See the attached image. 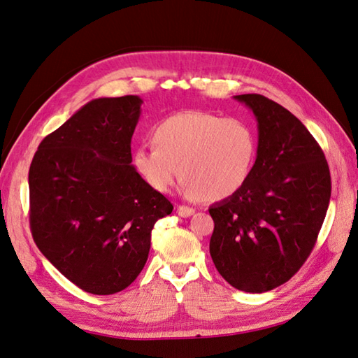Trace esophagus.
<instances>
[{"instance_id": "1", "label": "esophagus", "mask_w": 358, "mask_h": 358, "mask_svg": "<svg viewBox=\"0 0 358 358\" xmlns=\"http://www.w3.org/2000/svg\"><path fill=\"white\" fill-rule=\"evenodd\" d=\"M177 214H178L180 217L187 218V217H191V215L195 214V209L189 208V206H177Z\"/></svg>"}]
</instances>
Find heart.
<instances>
[{
  "label": "heart",
  "instance_id": "b5f03b06",
  "mask_svg": "<svg viewBox=\"0 0 358 358\" xmlns=\"http://www.w3.org/2000/svg\"><path fill=\"white\" fill-rule=\"evenodd\" d=\"M155 146L134 152V167L157 192L183 178L189 199L223 200L237 194L252 172L257 141L245 121L208 112H181L158 123Z\"/></svg>",
  "mask_w": 358,
  "mask_h": 358
}]
</instances>
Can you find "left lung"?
<instances>
[{
	"label": "left lung",
	"mask_w": 358,
	"mask_h": 358,
	"mask_svg": "<svg viewBox=\"0 0 358 358\" xmlns=\"http://www.w3.org/2000/svg\"><path fill=\"white\" fill-rule=\"evenodd\" d=\"M257 120V158L248 183L212 204L209 252L238 291L268 292L306 262L331 199L322 148L283 106L258 94L235 95Z\"/></svg>",
	"instance_id": "left-lung-1"
}]
</instances>
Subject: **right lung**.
Wrapping results in <instances>:
<instances>
[{
	"instance_id": "right-lung-1",
	"label": "right lung",
	"mask_w": 358,
	"mask_h": 358,
	"mask_svg": "<svg viewBox=\"0 0 358 358\" xmlns=\"http://www.w3.org/2000/svg\"><path fill=\"white\" fill-rule=\"evenodd\" d=\"M143 100L96 98L45 136L29 169L38 249L83 291H123L148 262L150 232L173 206L132 164Z\"/></svg>"
}]
</instances>
